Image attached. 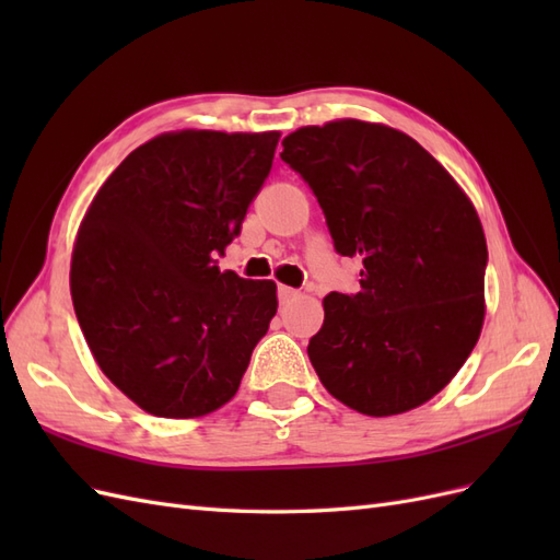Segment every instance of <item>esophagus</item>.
<instances>
[{"mask_svg":"<svg viewBox=\"0 0 560 560\" xmlns=\"http://www.w3.org/2000/svg\"><path fill=\"white\" fill-rule=\"evenodd\" d=\"M296 296H299V292H296V290H292V287H284V284H280V287H278V299H280L282 306H284V303L294 301Z\"/></svg>","mask_w":560,"mask_h":560,"instance_id":"obj_1","label":"esophagus"}]
</instances>
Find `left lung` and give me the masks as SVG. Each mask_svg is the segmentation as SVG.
<instances>
[{"instance_id": "obj_1", "label": "left lung", "mask_w": 560, "mask_h": 560, "mask_svg": "<svg viewBox=\"0 0 560 560\" xmlns=\"http://www.w3.org/2000/svg\"><path fill=\"white\" fill-rule=\"evenodd\" d=\"M280 159L311 186L360 292L325 296L308 358L338 401L395 416L460 371L483 325L488 249L460 186L413 138L354 121L287 135Z\"/></svg>"}]
</instances>
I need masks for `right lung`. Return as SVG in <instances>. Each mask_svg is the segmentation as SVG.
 Masks as SVG:
<instances>
[{"label": "right lung", "instance_id": "obj_1", "mask_svg": "<svg viewBox=\"0 0 560 560\" xmlns=\"http://www.w3.org/2000/svg\"><path fill=\"white\" fill-rule=\"evenodd\" d=\"M280 132H167L116 167L83 217L72 301L95 362L161 418L224 406L278 311L276 282L217 257L241 235Z\"/></svg>", "mask_w": 560, "mask_h": 560}]
</instances>
